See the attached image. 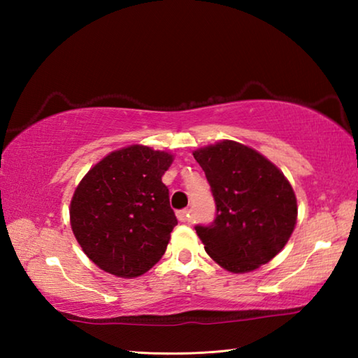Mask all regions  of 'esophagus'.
Wrapping results in <instances>:
<instances>
[{
    "instance_id": "esophagus-1",
    "label": "esophagus",
    "mask_w": 358,
    "mask_h": 358,
    "mask_svg": "<svg viewBox=\"0 0 358 358\" xmlns=\"http://www.w3.org/2000/svg\"><path fill=\"white\" fill-rule=\"evenodd\" d=\"M177 217L181 222H189L191 221V215H189V210H181L177 213Z\"/></svg>"
}]
</instances>
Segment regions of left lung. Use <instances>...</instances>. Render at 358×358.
<instances>
[{
    "label": "left lung",
    "instance_id": "1",
    "mask_svg": "<svg viewBox=\"0 0 358 358\" xmlns=\"http://www.w3.org/2000/svg\"><path fill=\"white\" fill-rule=\"evenodd\" d=\"M211 186L216 217L197 226L205 251L230 273L268 264L292 235L296 197L273 162L251 147L221 141L192 151Z\"/></svg>",
    "mask_w": 358,
    "mask_h": 358
}]
</instances>
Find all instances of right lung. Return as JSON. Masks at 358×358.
Here are the masks:
<instances>
[{
    "mask_svg": "<svg viewBox=\"0 0 358 358\" xmlns=\"http://www.w3.org/2000/svg\"><path fill=\"white\" fill-rule=\"evenodd\" d=\"M173 155L147 145L112 151L72 196L74 237L88 259L118 278H137L159 262L178 221L162 175Z\"/></svg>",
    "mask_w": 358,
    "mask_h": 358,
    "instance_id": "right-lung-1",
    "label": "right lung"
}]
</instances>
